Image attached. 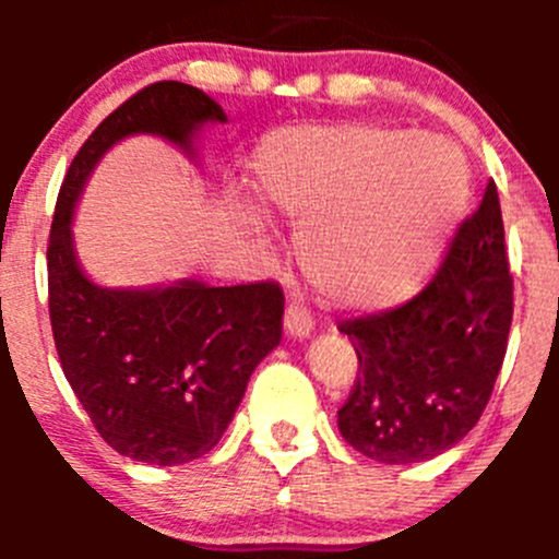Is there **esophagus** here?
I'll list each match as a JSON object with an SVG mask.
<instances>
[{
  "label": "esophagus",
  "mask_w": 559,
  "mask_h": 559,
  "mask_svg": "<svg viewBox=\"0 0 559 559\" xmlns=\"http://www.w3.org/2000/svg\"><path fill=\"white\" fill-rule=\"evenodd\" d=\"M284 330H286V335H292V337H308L313 330L311 313H308L302 306H297V302H292L284 313Z\"/></svg>",
  "instance_id": "1"
}]
</instances>
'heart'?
Instances as JSON below:
<instances>
[{
    "mask_svg": "<svg viewBox=\"0 0 559 559\" xmlns=\"http://www.w3.org/2000/svg\"><path fill=\"white\" fill-rule=\"evenodd\" d=\"M251 170L259 200L302 224L297 246L316 289L352 308L414 295L471 197L452 145L373 123L278 129L253 151Z\"/></svg>",
    "mask_w": 559,
    "mask_h": 559,
    "instance_id": "heart-1",
    "label": "heart"
}]
</instances>
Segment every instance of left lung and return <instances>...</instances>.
<instances>
[{"instance_id": "1", "label": "left lung", "mask_w": 559, "mask_h": 559, "mask_svg": "<svg viewBox=\"0 0 559 559\" xmlns=\"http://www.w3.org/2000/svg\"><path fill=\"white\" fill-rule=\"evenodd\" d=\"M514 316L498 186L489 180L430 284L389 311L341 321L359 359L337 427L386 465L432 460L481 419Z\"/></svg>"}]
</instances>
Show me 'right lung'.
Listing matches in <instances>:
<instances>
[{"label": "right lung", "mask_w": 559, "mask_h": 559, "mask_svg": "<svg viewBox=\"0 0 559 559\" xmlns=\"http://www.w3.org/2000/svg\"><path fill=\"white\" fill-rule=\"evenodd\" d=\"M222 105L159 81L110 112L72 159L48 240V311L61 370L107 447L145 465L207 454L233 421L253 368L278 346L284 292L275 281L107 289L81 270L72 211L105 151L129 134H159L191 154Z\"/></svg>", "instance_id": "obj_1"}]
</instances>
